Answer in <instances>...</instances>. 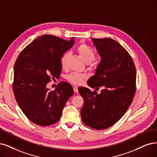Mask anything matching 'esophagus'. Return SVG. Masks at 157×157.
I'll return each mask as SVG.
<instances>
[{"label":"esophagus","mask_w":157,"mask_h":157,"mask_svg":"<svg viewBox=\"0 0 157 157\" xmlns=\"http://www.w3.org/2000/svg\"><path fill=\"white\" fill-rule=\"evenodd\" d=\"M73 89H74V90L75 92H78V87L77 86H73Z\"/></svg>","instance_id":"1"}]
</instances>
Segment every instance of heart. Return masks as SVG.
I'll list each match as a JSON object with an SVG mask.
<instances>
[{
	"mask_svg": "<svg viewBox=\"0 0 157 157\" xmlns=\"http://www.w3.org/2000/svg\"><path fill=\"white\" fill-rule=\"evenodd\" d=\"M77 50L82 57L83 60L87 63L90 64L93 62L96 59V54L89 46L85 43L80 44L78 47ZM69 57L68 52L64 53L60 58L61 66L63 68H66L67 67V62ZM86 75L78 72H72L67 75V79L70 82L73 84H81L86 79Z\"/></svg>",
	"mask_w": 157,
	"mask_h": 157,
	"instance_id": "heart-1",
	"label": "heart"
}]
</instances>
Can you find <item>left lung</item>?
I'll use <instances>...</instances> for the list:
<instances>
[{"mask_svg": "<svg viewBox=\"0 0 157 157\" xmlns=\"http://www.w3.org/2000/svg\"><path fill=\"white\" fill-rule=\"evenodd\" d=\"M92 40L101 57L96 74L88 81L96 90L78 88L84 100L81 110L83 122L97 130L105 129L120 120L127 111L136 92V68L131 55L111 38Z\"/></svg>", "mask_w": 157, "mask_h": 157, "instance_id": "left-lung-1", "label": "left lung"}]
</instances>
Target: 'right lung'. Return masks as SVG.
<instances>
[{
  "label": "right lung",
  "mask_w": 157,
  "mask_h": 157,
  "mask_svg": "<svg viewBox=\"0 0 157 157\" xmlns=\"http://www.w3.org/2000/svg\"><path fill=\"white\" fill-rule=\"evenodd\" d=\"M74 44L52 35L39 36L23 49L15 63L13 90L22 111L32 123L47 126L59 120L67 100L74 94L71 85L63 82L49 91L46 85L59 78L60 58Z\"/></svg>",
  "instance_id": "add662e5"
}]
</instances>
